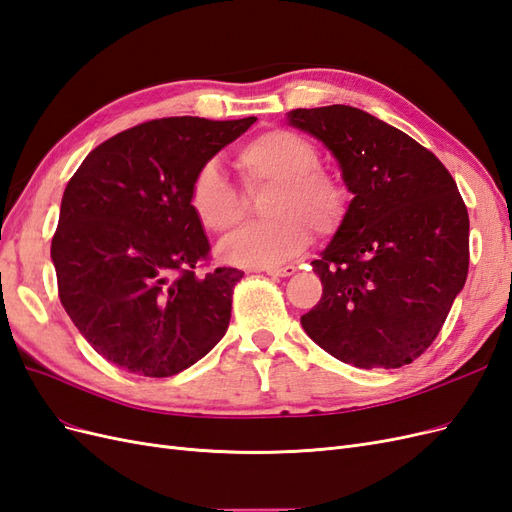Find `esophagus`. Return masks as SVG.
Returning a JSON list of instances; mask_svg holds the SVG:
<instances>
[{
	"mask_svg": "<svg viewBox=\"0 0 512 512\" xmlns=\"http://www.w3.org/2000/svg\"><path fill=\"white\" fill-rule=\"evenodd\" d=\"M260 271H265L271 277H290L297 269H294L292 265H286V267H269V269H260Z\"/></svg>",
	"mask_w": 512,
	"mask_h": 512,
	"instance_id": "esophagus-1",
	"label": "esophagus"
}]
</instances>
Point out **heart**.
<instances>
[{"label":"heart","mask_w":512,"mask_h":512,"mask_svg":"<svg viewBox=\"0 0 512 512\" xmlns=\"http://www.w3.org/2000/svg\"><path fill=\"white\" fill-rule=\"evenodd\" d=\"M318 164V149L290 130H267L247 141L237 153V168L247 188L273 183L265 205L271 220L237 230L222 243L220 256L237 267L269 269L305 250L309 228L318 237L333 235L348 213V190ZM190 207L196 220L218 235L243 215L241 194L215 162L196 170Z\"/></svg>","instance_id":"obj_1"}]
</instances>
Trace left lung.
<instances>
[{
	"mask_svg": "<svg viewBox=\"0 0 512 512\" xmlns=\"http://www.w3.org/2000/svg\"><path fill=\"white\" fill-rule=\"evenodd\" d=\"M288 126L327 147L354 196L312 262L322 299L305 333L342 363L395 369L421 356L470 265V218L444 164L361 108H294Z\"/></svg>",
	"mask_w": 512,
	"mask_h": 512,
	"instance_id": "8db88e82",
	"label": "left lung"
}]
</instances>
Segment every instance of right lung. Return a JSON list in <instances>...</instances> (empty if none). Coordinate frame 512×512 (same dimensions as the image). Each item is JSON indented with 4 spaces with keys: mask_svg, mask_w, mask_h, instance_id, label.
<instances>
[{
    "mask_svg": "<svg viewBox=\"0 0 512 512\" xmlns=\"http://www.w3.org/2000/svg\"><path fill=\"white\" fill-rule=\"evenodd\" d=\"M254 121L153 119L98 145L68 181L51 243L59 299L119 369L175 376L226 335L243 271L194 273L209 239L190 183Z\"/></svg>",
    "mask_w": 512,
    "mask_h": 512,
    "instance_id": "1",
    "label": "right lung"
}]
</instances>
